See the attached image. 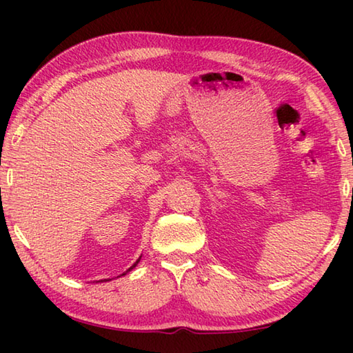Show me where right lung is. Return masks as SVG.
Masks as SVG:
<instances>
[{
	"label": "right lung",
	"mask_w": 353,
	"mask_h": 353,
	"mask_svg": "<svg viewBox=\"0 0 353 353\" xmlns=\"http://www.w3.org/2000/svg\"><path fill=\"white\" fill-rule=\"evenodd\" d=\"M140 259H141V256H139V260H137V261L134 263V265L129 268V270H128V271H124L123 274H119V276H118V277H121V276H126V274H128V272H130V271H132V270H134V268H135L137 265H139V261H140ZM109 280H112V279H104V280H99V282H109Z\"/></svg>",
	"instance_id": "right-lung-1"
}]
</instances>
